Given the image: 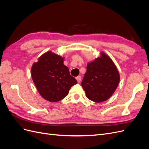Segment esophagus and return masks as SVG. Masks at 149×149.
<instances>
[{"label": "esophagus", "mask_w": 149, "mask_h": 149, "mask_svg": "<svg viewBox=\"0 0 149 149\" xmlns=\"http://www.w3.org/2000/svg\"><path fill=\"white\" fill-rule=\"evenodd\" d=\"M76 80H77L78 83H80L81 80V77L80 76H77V77L76 78Z\"/></svg>", "instance_id": "esophagus-1"}]
</instances>
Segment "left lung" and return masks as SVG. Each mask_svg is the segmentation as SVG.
I'll use <instances>...</instances> for the list:
<instances>
[{"label": "left lung", "mask_w": 149, "mask_h": 149, "mask_svg": "<svg viewBox=\"0 0 149 149\" xmlns=\"http://www.w3.org/2000/svg\"><path fill=\"white\" fill-rule=\"evenodd\" d=\"M81 86L89 100L101 102L108 100L116 91L120 81L114 62L106 53L88 63Z\"/></svg>", "instance_id": "left-lung-1"}]
</instances>
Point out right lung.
Returning <instances> with one entry per match:
<instances>
[{
	"label": "right lung",
	"instance_id": "1",
	"mask_svg": "<svg viewBox=\"0 0 149 149\" xmlns=\"http://www.w3.org/2000/svg\"><path fill=\"white\" fill-rule=\"evenodd\" d=\"M63 61V58L49 51L40 56L31 67V78L36 88L42 97L49 102L63 100L77 83Z\"/></svg>",
	"mask_w": 149,
	"mask_h": 149
}]
</instances>
